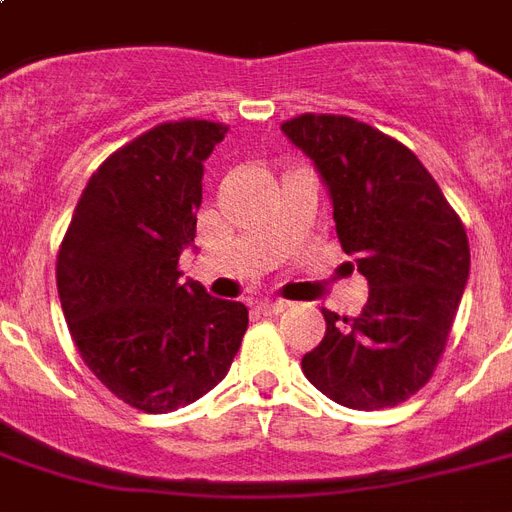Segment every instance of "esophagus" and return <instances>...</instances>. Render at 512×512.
I'll use <instances>...</instances> for the list:
<instances>
[{
  "label": "esophagus",
  "mask_w": 512,
  "mask_h": 512,
  "mask_svg": "<svg viewBox=\"0 0 512 512\" xmlns=\"http://www.w3.org/2000/svg\"><path fill=\"white\" fill-rule=\"evenodd\" d=\"M287 308V300H260V303H257V311L265 313V316H279V313H284Z\"/></svg>",
  "instance_id": "34e87169"
}]
</instances>
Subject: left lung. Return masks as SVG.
<instances>
[{
	"mask_svg": "<svg viewBox=\"0 0 512 512\" xmlns=\"http://www.w3.org/2000/svg\"><path fill=\"white\" fill-rule=\"evenodd\" d=\"M281 130L316 164L337 239L369 281L356 319L324 311L327 335L303 356L305 377L348 409L401 404L433 377L452 332L470 273L465 225L385 132L335 114L295 116Z\"/></svg>",
	"mask_w": 512,
	"mask_h": 512,
	"instance_id": "1",
	"label": "left lung"
}]
</instances>
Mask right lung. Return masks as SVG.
Instances as JSON below:
<instances>
[{
  "mask_svg": "<svg viewBox=\"0 0 512 512\" xmlns=\"http://www.w3.org/2000/svg\"><path fill=\"white\" fill-rule=\"evenodd\" d=\"M225 132L180 119L114 151L60 241L58 295L79 356L140 412H175L215 388L247 332L244 303L177 281L196 236L204 159Z\"/></svg>",
  "mask_w": 512,
  "mask_h": 512,
  "instance_id": "obj_1",
  "label": "right lung"
}]
</instances>
